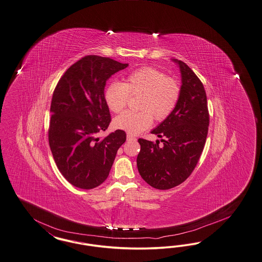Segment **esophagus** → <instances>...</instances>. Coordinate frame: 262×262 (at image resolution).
I'll list each match as a JSON object with an SVG mask.
<instances>
[{
	"mask_svg": "<svg viewBox=\"0 0 262 262\" xmlns=\"http://www.w3.org/2000/svg\"><path fill=\"white\" fill-rule=\"evenodd\" d=\"M126 139H127L128 141H136V136H132V135H129V134L126 136Z\"/></svg>",
	"mask_w": 262,
	"mask_h": 262,
	"instance_id": "1",
	"label": "esophagus"
}]
</instances>
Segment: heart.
<instances>
[{
    "label": "heart",
    "instance_id": "obj_1",
    "mask_svg": "<svg viewBox=\"0 0 262 262\" xmlns=\"http://www.w3.org/2000/svg\"><path fill=\"white\" fill-rule=\"evenodd\" d=\"M180 85L164 72L144 67L130 72L126 82H112L104 93L105 103L112 112L119 113L126 107L130 96L141 95L140 112L125 111L114 119L113 125L130 135L150 127L153 117L161 121L170 115L180 98Z\"/></svg>",
    "mask_w": 262,
    "mask_h": 262
}]
</instances>
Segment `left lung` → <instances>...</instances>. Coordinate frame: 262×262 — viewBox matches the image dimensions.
Instances as JSON below:
<instances>
[{"label": "left lung", "instance_id": "obj_1", "mask_svg": "<svg viewBox=\"0 0 262 262\" xmlns=\"http://www.w3.org/2000/svg\"><path fill=\"white\" fill-rule=\"evenodd\" d=\"M180 68V98L170 115L151 132L163 138L156 143L139 138L137 168L143 180L158 190H169L186 180L203 151L209 126L207 97L202 82L188 64Z\"/></svg>", "mask_w": 262, "mask_h": 262}]
</instances>
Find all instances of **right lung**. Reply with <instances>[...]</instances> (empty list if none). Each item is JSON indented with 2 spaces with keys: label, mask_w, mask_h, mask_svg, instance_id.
<instances>
[{
  "label": "right lung",
  "mask_w": 262,
  "mask_h": 262,
  "mask_svg": "<svg viewBox=\"0 0 262 262\" xmlns=\"http://www.w3.org/2000/svg\"><path fill=\"white\" fill-rule=\"evenodd\" d=\"M128 63L88 55L71 66L55 88L48 140L55 163L76 188L91 190L108 177L126 133L117 129L99 138L111 122L104 100L109 77Z\"/></svg>",
  "instance_id": "right-lung-1"
}]
</instances>
